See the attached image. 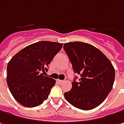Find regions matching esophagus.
Wrapping results in <instances>:
<instances>
[{
	"label": "esophagus",
	"mask_w": 124,
	"mask_h": 124,
	"mask_svg": "<svg viewBox=\"0 0 124 124\" xmlns=\"http://www.w3.org/2000/svg\"><path fill=\"white\" fill-rule=\"evenodd\" d=\"M57 82L59 84H62L64 82V81H63V80H61V79H57Z\"/></svg>",
	"instance_id": "obj_1"
}]
</instances>
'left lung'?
<instances>
[{"mask_svg":"<svg viewBox=\"0 0 124 124\" xmlns=\"http://www.w3.org/2000/svg\"><path fill=\"white\" fill-rule=\"evenodd\" d=\"M64 50L73 71L80 75L72 82V88L64 93L68 102L81 110H91L100 105L113 88L115 71L111 62L100 50L82 42H68Z\"/></svg>","mask_w":124,"mask_h":124,"instance_id":"obj_1","label":"left lung"}]
</instances>
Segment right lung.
<instances>
[{
    "instance_id": "add662e5",
    "label": "right lung",
    "mask_w": 124,
    "mask_h": 124,
    "mask_svg": "<svg viewBox=\"0 0 124 124\" xmlns=\"http://www.w3.org/2000/svg\"><path fill=\"white\" fill-rule=\"evenodd\" d=\"M62 45L55 42H38L20 50L9 62L7 82L20 104L36 107L47 100L55 80L44 73Z\"/></svg>"
}]
</instances>
